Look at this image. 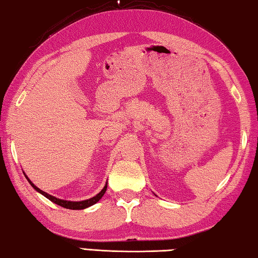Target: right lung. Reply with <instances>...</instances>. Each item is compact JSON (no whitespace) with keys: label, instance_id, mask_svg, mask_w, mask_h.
<instances>
[{"label":"right lung","instance_id":"add662e5","mask_svg":"<svg viewBox=\"0 0 258 258\" xmlns=\"http://www.w3.org/2000/svg\"><path fill=\"white\" fill-rule=\"evenodd\" d=\"M25 177H26V175H25ZM26 178H27V177H26ZM27 180H28V182L31 183V186L33 187L35 190H38L39 193H41L43 196H46V198L50 200L51 202H54V203H56V204H58V206H60V207L67 208V209H71V210H81V209H86V208L91 207V206H93V204H95L96 202H99L102 196L104 195L105 190H107V187H108L107 183H105V186H104L103 189H102L99 194H97L96 196H94V198H92V199L85 200V201H80V202H72V201H64V200H59V199L55 198V196L49 195V194L46 193V191L39 189L38 187H36L35 185H33V182H32L28 178H27Z\"/></svg>","mask_w":258,"mask_h":258}]
</instances>
